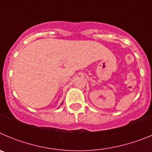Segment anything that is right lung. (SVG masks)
<instances>
[{"label": "right lung", "instance_id": "obj_1", "mask_svg": "<svg viewBox=\"0 0 152 152\" xmlns=\"http://www.w3.org/2000/svg\"><path fill=\"white\" fill-rule=\"evenodd\" d=\"M62 103H63V102H62ZM61 104H62V103H61Z\"/></svg>", "mask_w": 152, "mask_h": 152}]
</instances>
